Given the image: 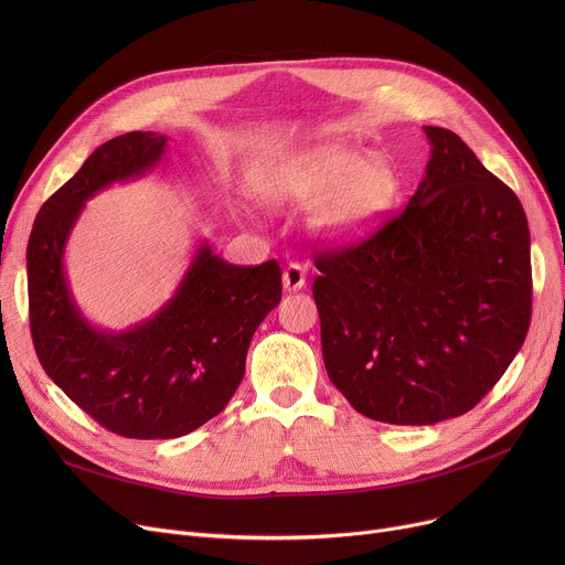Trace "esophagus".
Returning a JSON list of instances; mask_svg holds the SVG:
<instances>
[{"mask_svg": "<svg viewBox=\"0 0 565 565\" xmlns=\"http://www.w3.org/2000/svg\"><path fill=\"white\" fill-rule=\"evenodd\" d=\"M305 281H307V270L305 265L300 263H288L284 267V288L290 292V290H300L305 288Z\"/></svg>", "mask_w": 565, "mask_h": 565, "instance_id": "obj_1", "label": "esophagus"}]
</instances>
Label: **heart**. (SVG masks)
<instances>
[{"instance_id":"1","label":"heart","mask_w":565,"mask_h":565,"mask_svg":"<svg viewBox=\"0 0 565 565\" xmlns=\"http://www.w3.org/2000/svg\"><path fill=\"white\" fill-rule=\"evenodd\" d=\"M252 194L270 207L313 205V233L330 243H350L390 215L401 178L390 156L324 143L263 164L252 178Z\"/></svg>"}]
</instances>
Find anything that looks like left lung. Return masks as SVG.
<instances>
[{
  "mask_svg": "<svg viewBox=\"0 0 565 565\" xmlns=\"http://www.w3.org/2000/svg\"><path fill=\"white\" fill-rule=\"evenodd\" d=\"M424 132L430 160L405 211L364 243L313 258L324 369L354 409L396 426L469 412L531 320L520 199L456 132Z\"/></svg>",
  "mask_w": 565,
  "mask_h": 565,
  "instance_id": "left-lung-1",
  "label": "left lung"
}]
</instances>
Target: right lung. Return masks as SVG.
<instances>
[{
  "instance_id": "1",
  "label": "right lung",
  "mask_w": 565,
  "mask_h": 565,
  "mask_svg": "<svg viewBox=\"0 0 565 565\" xmlns=\"http://www.w3.org/2000/svg\"><path fill=\"white\" fill-rule=\"evenodd\" d=\"M167 137L128 132L98 146L39 211L26 245L29 324L39 362L88 417L132 439H173L211 422L245 375L249 341L281 300V267L231 265L207 243L173 298L124 332L77 309L64 252L84 203L158 167Z\"/></svg>"
}]
</instances>
